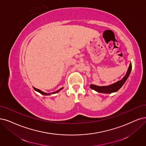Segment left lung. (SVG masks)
I'll use <instances>...</instances> for the list:
<instances>
[{"mask_svg":"<svg viewBox=\"0 0 146 146\" xmlns=\"http://www.w3.org/2000/svg\"><path fill=\"white\" fill-rule=\"evenodd\" d=\"M131 69H132V64L131 63L130 65H129V67L128 68V70L125 76L123 77V78L121 80H118V81H117L114 84H111L108 86H103V87H99V86H97L95 85L91 84L90 85V88L96 91H98V93H102L109 94V93L116 92V91H117L122 87L123 85L126 82V80L129 77V74H130Z\"/></svg>","mask_w":146,"mask_h":146,"instance_id":"left-lung-1","label":"left lung"}]
</instances>
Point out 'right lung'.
I'll list each match as a JSON object with an SVG mask.
<instances>
[{
	"instance_id": "add662e5",
	"label": "right lung",
	"mask_w": 146,
	"mask_h": 146,
	"mask_svg": "<svg viewBox=\"0 0 146 146\" xmlns=\"http://www.w3.org/2000/svg\"><path fill=\"white\" fill-rule=\"evenodd\" d=\"M34 88V89L35 90V91H38V93H41V94H43V95H46V96H48V95H50V94H55V93H58V92H59V91H60L61 90H62L63 88H61V89H59V90H58V91H55V92H53V93H44V92H42V91H41V90H40L39 89H37V88H34V87H33Z\"/></svg>"
}]
</instances>
